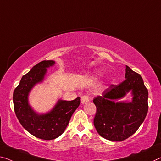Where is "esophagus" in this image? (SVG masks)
Wrapping results in <instances>:
<instances>
[{
	"label": "esophagus",
	"instance_id": "esophagus-1",
	"mask_svg": "<svg viewBox=\"0 0 161 161\" xmlns=\"http://www.w3.org/2000/svg\"><path fill=\"white\" fill-rule=\"evenodd\" d=\"M92 99V97L90 96H86V95H84V96H81V104H85L88 103V102H90Z\"/></svg>",
	"mask_w": 161,
	"mask_h": 161
}]
</instances>
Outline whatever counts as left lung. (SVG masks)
Segmentation results:
<instances>
[{
	"mask_svg": "<svg viewBox=\"0 0 161 161\" xmlns=\"http://www.w3.org/2000/svg\"><path fill=\"white\" fill-rule=\"evenodd\" d=\"M125 80L111 85L93 99L97 108L94 125L99 136L111 141H122L136 132L148 110V91L139 74L126 66ZM131 92V102H117Z\"/></svg>",
	"mask_w": 161,
	"mask_h": 161,
	"instance_id": "8db88e82",
	"label": "left lung"
}]
</instances>
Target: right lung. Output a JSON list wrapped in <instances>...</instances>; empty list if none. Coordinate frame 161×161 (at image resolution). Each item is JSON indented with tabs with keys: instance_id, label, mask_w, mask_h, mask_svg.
<instances>
[{
	"instance_id": "obj_1",
	"label": "right lung",
	"mask_w": 161,
	"mask_h": 161,
	"mask_svg": "<svg viewBox=\"0 0 161 161\" xmlns=\"http://www.w3.org/2000/svg\"><path fill=\"white\" fill-rule=\"evenodd\" d=\"M54 61H42L22 76L13 95L14 111L21 125L36 137L49 140L57 138L64 132L71 117L80 104V97L71 101L59 99L52 110L38 114L29 104V94L36 84L44 80L47 68Z\"/></svg>"
}]
</instances>
